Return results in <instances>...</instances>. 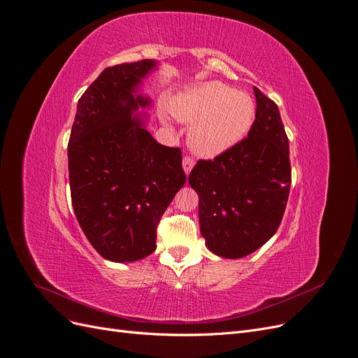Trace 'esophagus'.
Returning a JSON list of instances; mask_svg holds the SVG:
<instances>
[{
    "mask_svg": "<svg viewBox=\"0 0 358 358\" xmlns=\"http://www.w3.org/2000/svg\"><path fill=\"white\" fill-rule=\"evenodd\" d=\"M194 164H195V159L194 157H190V155H185V157H182V169H185L186 173H189L192 171V168H194Z\"/></svg>",
    "mask_w": 358,
    "mask_h": 358,
    "instance_id": "1",
    "label": "esophagus"
}]
</instances>
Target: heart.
I'll use <instances>...</instances> for the list:
<instances>
[{
	"mask_svg": "<svg viewBox=\"0 0 358 358\" xmlns=\"http://www.w3.org/2000/svg\"><path fill=\"white\" fill-rule=\"evenodd\" d=\"M172 113L194 122L189 142L196 152L215 155L239 142L254 119V101L221 81H207L187 87L171 103Z\"/></svg>",
	"mask_w": 358,
	"mask_h": 358,
	"instance_id": "b5f03b06",
	"label": "heart"
}]
</instances>
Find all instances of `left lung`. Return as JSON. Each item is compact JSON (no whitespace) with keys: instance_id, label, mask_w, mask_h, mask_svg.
<instances>
[{"instance_id":"obj_1","label":"left lung","mask_w":358,"mask_h":358,"mask_svg":"<svg viewBox=\"0 0 358 358\" xmlns=\"http://www.w3.org/2000/svg\"><path fill=\"white\" fill-rule=\"evenodd\" d=\"M257 110L248 136L189 173L198 192L199 228L208 250L241 259L277 233L292 182L289 139L278 106L254 87Z\"/></svg>"}]
</instances>
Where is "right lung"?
<instances>
[{
    "instance_id": "1",
    "label": "right lung",
    "mask_w": 358,
    "mask_h": 358,
    "mask_svg": "<svg viewBox=\"0 0 358 358\" xmlns=\"http://www.w3.org/2000/svg\"><path fill=\"white\" fill-rule=\"evenodd\" d=\"M154 66L143 59L101 72L78 99L68 143L77 221L90 245L119 263L155 251L160 217L186 182L181 150L155 142L131 115L148 104L133 92Z\"/></svg>"
}]
</instances>
